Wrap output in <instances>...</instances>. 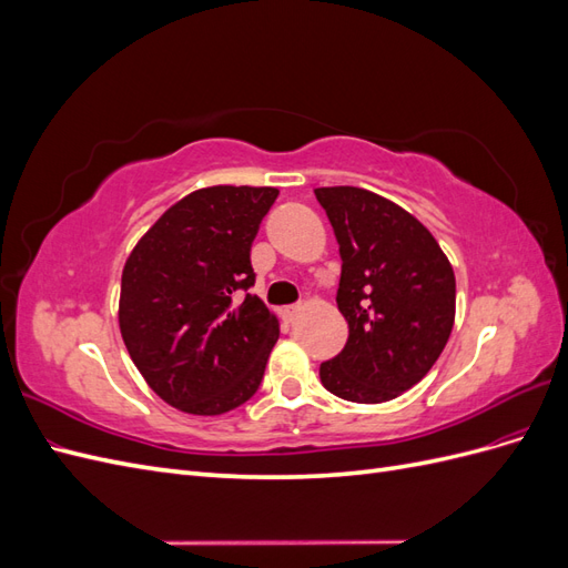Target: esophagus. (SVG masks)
I'll return each instance as SVG.
<instances>
[{"label":"esophagus","instance_id":"1","mask_svg":"<svg viewBox=\"0 0 568 568\" xmlns=\"http://www.w3.org/2000/svg\"><path fill=\"white\" fill-rule=\"evenodd\" d=\"M298 313H301V305H288V307H284V311H282V317L286 322H294L298 317Z\"/></svg>","mask_w":568,"mask_h":568}]
</instances>
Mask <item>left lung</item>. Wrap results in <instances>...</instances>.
I'll return each instance as SVG.
<instances>
[{
  "label": "left lung",
  "instance_id": "left-lung-1",
  "mask_svg": "<svg viewBox=\"0 0 568 568\" xmlns=\"http://www.w3.org/2000/svg\"><path fill=\"white\" fill-rule=\"evenodd\" d=\"M338 253L336 303L348 341L320 365L322 386L351 403H386L419 384L455 324V272L422 222L359 186H320Z\"/></svg>",
  "mask_w": 568,
  "mask_h": 568
}]
</instances>
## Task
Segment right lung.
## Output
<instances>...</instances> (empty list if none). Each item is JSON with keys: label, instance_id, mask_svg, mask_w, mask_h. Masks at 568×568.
Listing matches in <instances>:
<instances>
[{"label": "right lung", "instance_id": "add662e5", "mask_svg": "<svg viewBox=\"0 0 568 568\" xmlns=\"http://www.w3.org/2000/svg\"><path fill=\"white\" fill-rule=\"evenodd\" d=\"M274 186L196 189L136 242L120 282L118 324L151 390L186 415L244 405L263 382L280 322L246 294L251 244Z\"/></svg>", "mask_w": 568, "mask_h": 568}]
</instances>
